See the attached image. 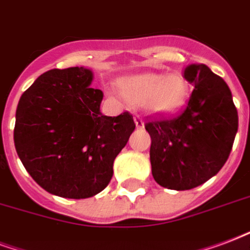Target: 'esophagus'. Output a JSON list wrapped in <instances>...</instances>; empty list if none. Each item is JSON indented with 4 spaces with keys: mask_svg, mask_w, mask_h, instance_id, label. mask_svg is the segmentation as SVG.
<instances>
[{
    "mask_svg": "<svg viewBox=\"0 0 250 250\" xmlns=\"http://www.w3.org/2000/svg\"><path fill=\"white\" fill-rule=\"evenodd\" d=\"M134 123H136L137 129H141V127H144V120L141 118V116H134Z\"/></svg>",
    "mask_w": 250,
    "mask_h": 250,
    "instance_id": "esophagus-1",
    "label": "esophagus"
}]
</instances>
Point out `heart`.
Returning <instances> with one entry per match:
<instances>
[{"instance_id": "b5f03b06", "label": "heart", "mask_w": 250, "mask_h": 250, "mask_svg": "<svg viewBox=\"0 0 250 250\" xmlns=\"http://www.w3.org/2000/svg\"><path fill=\"white\" fill-rule=\"evenodd\" d=\"M117 88L127 104L142 106L151 114L175 113L188 97V84L179 74L130 75L120 79Z\"/></svg>"}]
</instances>
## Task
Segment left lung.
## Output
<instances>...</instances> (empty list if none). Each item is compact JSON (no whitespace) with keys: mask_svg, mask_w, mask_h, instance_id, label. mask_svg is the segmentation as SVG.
<instances>
[{"mask_svg":"<svg viewBox=\"0 0 250 250\" xmlns=\"http://www.w3.org/2000/svg\"><path fill=\"white\" fill-rule=\"evenodd\" d=\"M183 76L194 85L185 109L145 124L153 178L176 191L198 187L220 171L239 127L232 93L220 76L204 64H188Z\"/></svg>","mask_w":250,"mask_h":250,"instance_id":"1","label":"left lung"}]
</instances>
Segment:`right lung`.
<instances>
[{"label": "right lung", "mask_w": 250, "mask_h": 250, "mask_svg": "<svg viewBox=\"0 0 250 250\" xmlns=\"http://www.w3.org/2000/svg\"><path fill=\"white\" fill-rule=\"evenodd\" d=\"M92 79L84 67L47 71L17 106L14 145L21 162L43 189L61 198L101 192L136 127L127 112L103 116L104 93L89 87Z\"/></svg>", "instance_id": "obj_1"}]
</instances>
